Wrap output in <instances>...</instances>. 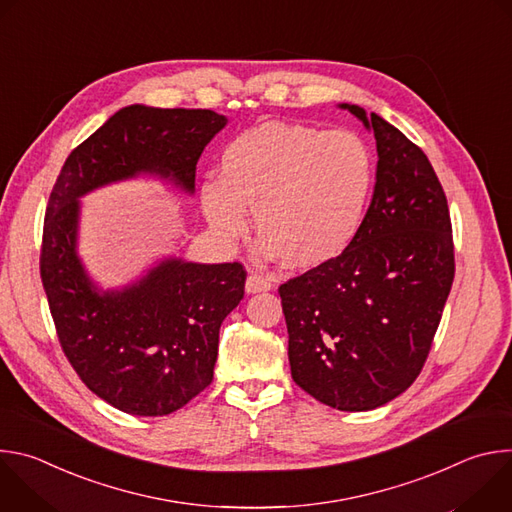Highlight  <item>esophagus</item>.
Wrapping results in <instances>:
<instances>
[{
    "mask_svg": "<svg viewBox=\"0 0 512 512\" xmlns=\"http://www.w3.org/2000/svg\"><path fill=\"white\" fill-rule=\"evenodd\" d=\"M271 287H273V283L261 275H249L245 281L247 294H259V291H269Z\"/></svg>",
    "mask_w": 512,
    "mask_h": 512,
    "instance_id": "obj_1",
    "label": "esophagus"
}]
</instances>
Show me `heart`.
I'll return each mask as SVG.
<instances>
[{
    "label": "heart",
    "mask_w": 512,
    "mask_h": 512,
    "mask_svg": "<svg viewBox=\"0 0 512 512\" xmlns=\"http://www.w3.org/2000/svg\"><path fill=\"white\" fill-rule=\"evenodd\" d=\"M221 180L202 184L200 202L225 241L247 229L263 235L265 259L294 269L334 261L354 241L375 184V158L360 135L267 121L227 143Z\"/></svg>",
    "instance_id": "obj_1"
}]
</instances>
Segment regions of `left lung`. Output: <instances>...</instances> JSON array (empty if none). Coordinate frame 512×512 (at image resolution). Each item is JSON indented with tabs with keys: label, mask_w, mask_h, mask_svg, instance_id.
<instances>
[{
	"label": "left lung",
	"mask_w": 512,
	"mask_h": 512,
	"mask_svg": "<svg viewBox=\"0 0 512 512\" xmlns=\"http://www.w3.org/2000/svg\"><path fill=\"white\" fill-rule=\"evenodd\" d=\"M373 129L377 184L348 249L279 285L291 379L340 411L377 409L419 377L456 261L446 192L419 145L383 117L340 105Z\"/></svg>",
	"instance_id": "1"
}]
</instances>
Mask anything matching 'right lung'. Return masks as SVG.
Listing matches in <instances>:
<instances>
[{
    "label": "right lung",
    "instance_id": "obj_1",
    "mask_svg": "<svg viewBox=\"0 0 512 512\" xmlns=\"http://www.w3.org/2000/svg\"><path fill=\"white\" fill-rule=\"evenodd\" d=\"M225 125L210 109L125 107L70 152L50 192L40 277L56 336L81 381L119 411L168 415L212 383L218 330L245 296L247 271L168 259L99 294L75 249L79 198L141 172L192 192L198 158Z\"/></svg>",
    "mask_w": 512,
    "mask_h": 512
}]
</instances>
